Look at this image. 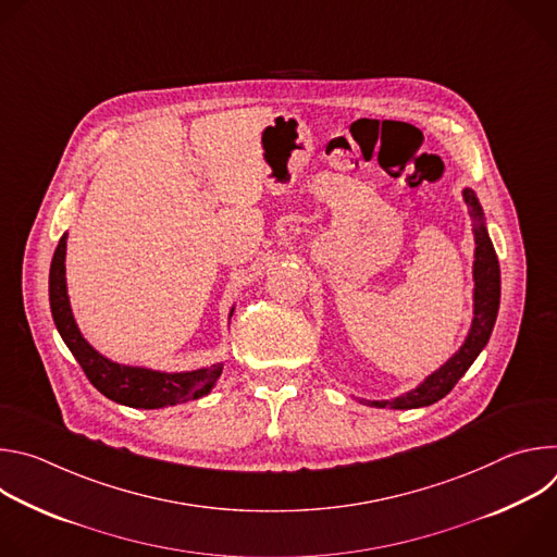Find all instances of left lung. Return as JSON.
Masks as SVG:
<instances>
[{
	"label": "left lung",
	"instance_id": "left-lung-1",
	"mask_svg": "<svg viewBox=\"0 0 557 557\" xmlns=\"http://www.w3.org/2000/svg\"><path fill=\"white\" fill-rule=\"evenodd\" d=\"M462 198L469 207V215L473 218V240H475L473 320H471V329L465 337V344L414 389L396 396V399H389V401L361 399L363 406L412 410V408H425V406L441 401L445 394L451 392V387L458 383V379L469 370V366L475 361V357L481 355V350L487 346V342L492 337L496 317H498V306H500V267H498L494 245L490 240L483 207H481L479 198H475V194L471 189H462Z\"/></svg>",
	"mask_w": 557,
	"mask_h": 557
}]
</instances>
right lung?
I'll list each match as a JSON object with an SVG mask.
<instances>
[{"instance_id": "1", "label": "right lung", "mask_w": 557, "mask_h": 557, "mask_svg": "<svg viewBox=\"0 0 557 557\" xmlns=\"http://www.w3.org/2000/svg\"><path fill=\"white\" fill-rule=\"evenodd\" d=\"M65 240L67 233H63L59 240L50 264V310L61 339L65 342L78 366L84 368L90 383L114 404L138 410H158L176 404H187L209 394L222 374V363H213L209 368H198L189 372H161L138 366H123L110 361L84 339L82 331H78L74 322L67 299Z\"/></svg>"}]
</instances>
